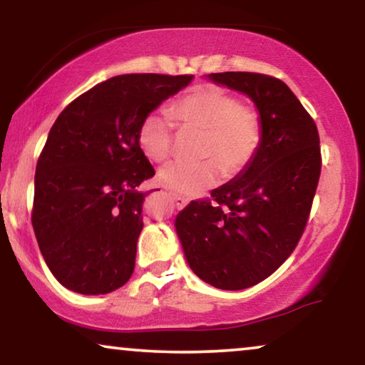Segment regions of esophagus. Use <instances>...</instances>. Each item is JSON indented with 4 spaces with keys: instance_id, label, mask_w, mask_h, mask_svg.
<instances>
[{
    "instance_id": "esophagus-1",
    "label": "esophagus",
    "mask_w": 365,
    "mask_h": 365,
    "mask_svg": "<svg viewBox=\"0 0 365 365\" xmlns=\"http://www.w3.org/2000/svg\"><path fill=\"white\" fill-rule=\"evenodd\" d=\"M169 196H171V199H173V202H174V206H176L178 209H182V207H184V206H186V204L189 202L186 197L179 196V194H174V192H171V194H169Z\"/></svg>"
}]
</instances>
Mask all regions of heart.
I'll list each match as a JSON object with an SVG mask.
<instances>
[{
  "label": "heart",
  "mask_w": 365,
  "mask_h": 365,
  "mask_svg": "<svg viewBox=\"0 0 365 365\" xmlns=\"http://www.w3.org/2000/svg\"><path fill=\"white\" fill-rule=\"evenodd\" d=\"M171 116L182 129L202 133L201 163H169L159 171V182L174 192L196 196L226 174L242 171L261 143V119L252 108L214 86H197L173 104ZM138 146L149 161L161 163L173 146V124L159 114H148L139 124Z\"/></svg>",
  "instance_id": "1"
}]
</instances>
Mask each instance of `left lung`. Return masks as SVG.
<instances>
[{
    "label": "left lung",
    "instance_id": "1",
    "mask_svg": "<svg viewBox=\"0 0 365 365\" xmlns=\"http://www.w3.org/2000/svg\"><path fill=\"white\" fill-rule=\"evenodd\" d=\"M206 78L251 99L261 143L251 163L211 192L216 204L189 202L174 227L201 281L239 291L271 276L297 246L321 176L319 133L281 79L234 71Z\"/></svg>",
    "mask_w": 365,
    "mask_h": 365
}]
</instances>
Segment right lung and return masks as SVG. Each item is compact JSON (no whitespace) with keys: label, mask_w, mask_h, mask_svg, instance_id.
<instances>
[{"label":"right lung","mask_w":365,"mask_h":365,"mask_svg":"<svg viewBox=\"0 0 365 365\" xmlns=\"http://www.w3.org/2000/svg\"><path fill=\"white\" fill-rule=\"evenodd\" d=\"M192 78H109L54 121L36 164L31 221L49 271L69 291L99 296L131 277L148 194L138 186L154 176L139 124Z\"/></svg>","instance_id":"add662e5"}]
</instances>
